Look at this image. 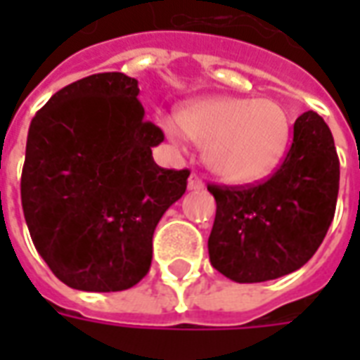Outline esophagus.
<instances>
[{
	"instance_id": "1",
	"label": "esophagus",
	"mask_w": 360,
	"mask_h": 360,
	"mask_svg": "<svg viewBox=\"0 0 360 360\" xmlns=\"http://www.w3.org/2000/svg\"><path fill=\"white\" fill-rule=\"evenodd\" d=\"M200 188H204V181L196 173H193L188 177V191H200Z\"/></svg>"
}]
</instances>
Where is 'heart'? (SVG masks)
<instances>
[{
  "mask_svg": "<svg viewBox=\"0 0 360 360\" xmlns=\"http://www.w3.org/2000/svg\"><path fill=\"white\" fill-rule=\"evenodd\" d=\"M164 131L173 141L183 134L204 144V162L219 179L249 185L268 177L285 154L289 117L270 98L216 96L183 105L177 121L165 119Z\"/></svg>",
  "mask_w": 360,
  "mask_h": 360,
  "instance_id": "obj_1",
  "label": "heart"
}]
</instances>
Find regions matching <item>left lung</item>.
I'll return each mask as SVG.
<instances>
[{"label":"left lung","mask_w":360,"mask_h":360,"mask_svg":"<svg viewBox=\"0 0 360 360\" xmlns=\"http://www.w3.org/2000/svg\"><path fill=\"white\" fill-rule=\"evenodd\" d=\"M208 191L216 198L208 255L219 274L258 283L299 270L324 241L338 202L340 160L330 127L316 111H304L270 179Z\"/></svg>","instance_id":"1"}]
</instances>
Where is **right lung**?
I'll use <instances>...</instances> for the list:
<instances>
[{
    "mask_svg": "<svg viewBox=\"0 0 360 360\" xmlns=\"http://www.w3.org/2000/svg\"><path fill=\"white\" fill-rule=\"evenodd\" d=\"M139 81L84 77L51 96L30 123L20 200L38 255L81 291H123L150 270L152 237L187 191L188 169H164Z\"/></svg>",
    "mask_w": 360,
    "mask_h": 360,
    "instance_id": "right-lung-1",
    "label": "right lung"
}]
</instances>
